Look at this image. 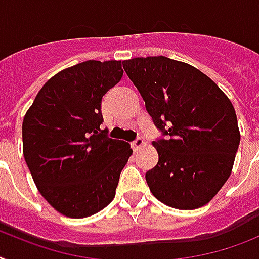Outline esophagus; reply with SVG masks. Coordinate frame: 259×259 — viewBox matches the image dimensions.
<instances>
[{"label":"esophagus","mask_w":259,"mask_h":259,"mask_svg":"<svg viewBox=\"0 0 259 259\" xmlns=\"http://www.w3.org/2000/svg\"><path fill=\"white\" fill-rule=\"evenodd\" d=\"M145 144V142H144V139H142V138H138V139H135L134 142L131 143V147H132V149H134L135 152H136V151H139V149L142 148L143 145Z\"/></svg>","instance_id":"obj_1"}]
</instances>
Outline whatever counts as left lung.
Instances as JSON below:
<instances>
[{
    "label": "left lung",
    "instance_id": "obj_1",
    "mask_svg": "<svg viewBox=\"0 0 259 259\" xmlns=\"http://www.w3.org/2000/svg\"><path fill=\"white\" fill-rule=\"evenodd\" d=\"M123 67L166 136L152 143L159 163L145 173L149 189L170 208H201L229 179L240 145L232 102L184 62L160 55L128 59Z\"/></svg>",
    "mask_w": 259,
    "mask_h": 259
}]
</instances>
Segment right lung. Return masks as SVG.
<instances>
[{
	"instance_id": "add662e5",
	"label": "right lung",
	"mask_w": 259,
	"mask_h": 259,
	"mask_svg": "<svg viewBox=\"0 0 259 259\" xmlns=\"http://www.w3.org/2000/svg\"><path fill=\"white\" fill-rule=\"evenodd\" d=\"M121 76V61L65 68L45 83L23 117L25 161L45 200L66 217L106 208L132 155L128 143L100 130L102 98Z\"/></svg>"
}]
</instances>
